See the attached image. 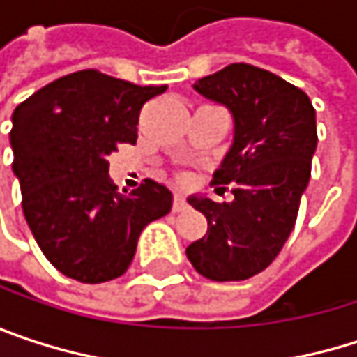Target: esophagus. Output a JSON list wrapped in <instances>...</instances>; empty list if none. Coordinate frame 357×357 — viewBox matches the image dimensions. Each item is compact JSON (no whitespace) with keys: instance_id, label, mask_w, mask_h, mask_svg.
Here are the masks:
<instances>
[{"instance_id":"34e87169","label":"esophagus","mask_w":357,"mask_h":357,"mask_svg":"<svg viewBox=\"0 0 357 357\" xmlns=\"http://www.w3.org/2000/svg\"><path fill=\"white\" fill-rule=\"evenodd\" d=\"M183 208H188V202H185V198L181 196V194H176L174 196V211L179 213V211H183Z\"/></svg>"}]
</instances>
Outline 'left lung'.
Instances as JSON below:
<instances>
[{"mask_svg":"<svg viewBox=\"0 0 357 357\" xmlns=\"http://www.w3.org/2000/svg\"><path fill=\"white\" fill-rule=\"evenodd\" d=\"M194 89L234 115V144L213 176L215 185L231 183L234 200L188 198L208 231L185 254L211 281H244L277 258L296 225L319 142L317 111L304 91L250 63H231Z\"/></svg>","mask_w":357,"mask_h":357,"instance_id":"1","label":"left lung"}]
</instances>
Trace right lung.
<instances>
[{
  "instance_id": "right-lung-1",
  "label": "right lung",
  "mask_w": 357,
  "mask_h": 357,
  "mask_svg": "<svg viewBox=\"0 0 357 357\" xmlns=\"http://www.w3.org/2000/svg\"><path fill=\"white\" fill-rule=\"evenodd\" d=\"M165 89L80 70L14 111L12 169L22 211L38 248L66 277L80 283L121 277L142 229L172 211V192L153 179L119 194L107 161L119 144H136L140 109Z\"/></svg>"
}]
</instances>
